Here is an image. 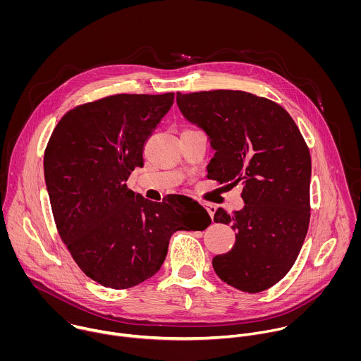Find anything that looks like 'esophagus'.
<instances>
[{"label":"esophagus","instance_id":"obj_1","mask_svg":"<svg viewBox=\"0 0 361 361\" xmlns=\"http://www.w3.org/2000/svg\"><path fill=\"white\" fill-rule=\"evenodd\" d=\"M202 205L205 207V210H207V213L210 214V217H212V220H214V214H216V205L214 204H212V202H202Z\"/></svg>","mask_w":361,"mask_h":361}]
</instances>
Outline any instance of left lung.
I'll list each match as a JSON object with an SVG mask.
<instances>
[{
  "instance_id": "8db88e82",
  "label": "left lung",
  "mask_w": 361,
  "mask_h": 361,
  "mask_svg": "<svg viewBox=\"0 0 361 361\" xmlns=\"http://www.w3.org/2000/svg\"><path fill=\"white\" fill-rule=\"evenodd\" d=\"M177 106L216 151L207 177L243 185L244 207L214 214L237 233L233 248L213 259L214 271L241 291L267 290L290 271L308 230L310 151L290 114L267 98L233 90L177 92Z\"/></svg>"
}]
</instances>
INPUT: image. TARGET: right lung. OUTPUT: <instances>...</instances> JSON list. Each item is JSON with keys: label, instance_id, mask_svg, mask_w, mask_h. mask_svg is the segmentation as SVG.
Returning <instances> with one entry per match:
<instances>
[{"label": "right lung", "instance_id": "add662e5", "mask_svg": "<svg viewBox=\"0 0 361 361\" xmlns=\"http://www.w3.org/2000/svg\"><path fill=\"white\" fill-rule=\"evenodd\" d=\"M173 102V92L106 97L68 111L48 141L44 177L60 237L78 267L106 287L152 277L176 231L212 223L188 197L152 202L126 184Z\"/></svg>", "mask_w": 361, "mask_h": 361}]
</instances>
